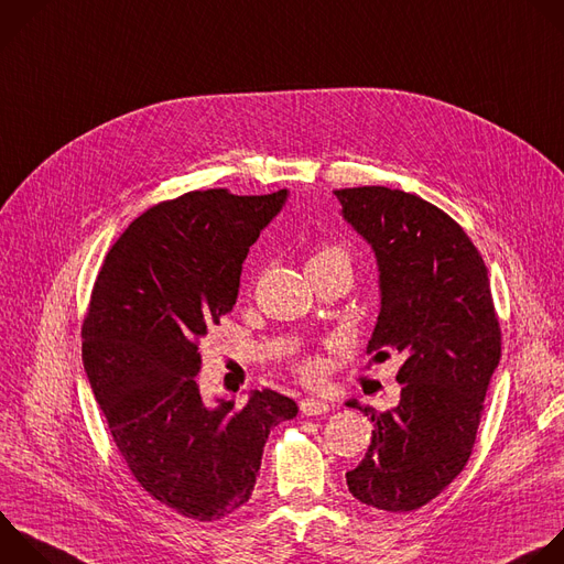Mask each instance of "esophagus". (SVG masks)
<instances>
[{"instance_id": "esophagus-1", "label": "esophagus", "mask_w": 564, "mask_h": 564, "mask_svg": "<svg viewBox=\"0 0 564 564\" xmlns=\"http://www.w3.org/2000/svg\"><path fill=\"white\" fill-rule=\"evenodd\" d=\"M299 410L303 416H321L329 412V405L323 401H314V399H305L299 403Z\"/></svg>"}]
</instances>
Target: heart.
Returning a JSON list of instances; mask_svg holds the SVG:
<instances>
[{
	"instance_id": "obj_1",
	"label": "heart",
	"mask_w": 564,
	"mask_h": 564,
	"mask_svg": "<svg viewBox=\"0 0 564 564\" xmlns=\"http://www.w3.org/2000/svg\"><path fill=\"white\" fill-rule=\"evenodd\" d=\"M305 268H307V274H318V272H327V270H347V272H351V254L345 246L323 241V243H316L310 250ZM296 369H299L301 377L314 379L316 373L321 371V365L314 358H305V360L299 362Z\"/></svg>"
}]
</instances>
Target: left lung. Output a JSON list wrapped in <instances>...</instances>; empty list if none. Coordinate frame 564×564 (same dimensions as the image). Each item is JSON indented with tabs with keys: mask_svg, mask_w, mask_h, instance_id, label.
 Returning <instances> with one entry per match:
<instances>
[{
	"mask_svg": "<svg viewBox=\"0 0 564 564\" xmlns=\"http://www.w3.org/2000/svg\"><path fill=\"white\" fill-rule=\"evenodd\" d=\"M343 217L373 248L381 314L367 354H403L394 410H362L371 443L347 471L349 494L383 511H414L467 465L491 373L500 323L487 265L465 230L434 204L386 185L334 191Z\"/></svg>",
	"mask_w": 564,
	"mask_h": 564,
	"instance_id": "left-lung-1",
	"label": "left lung"
}]
</instances>
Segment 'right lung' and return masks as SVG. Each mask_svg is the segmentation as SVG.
<instances>
[{"label":"right lung","mask_w":564,"mask_h":564,"mask_svg":"<svg viewBox=\"0 0 564 564\" xmlns=\"http://www.w3.org/2000/svg\"><path fill=\"white\" fill-rule=\"evenodd\" d=\"M288 193L193 191L137 217L106 254L82 325V356L110 436L139 487L197 522L243 507L270 430L292 399H202L199 345L232 312L250 246Z\"/></svg>","instance_id":"add662e5"}]
</instances>
